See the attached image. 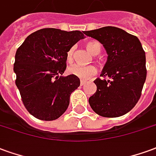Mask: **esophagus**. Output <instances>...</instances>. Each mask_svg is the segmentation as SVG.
<instances>
[{
  "label": "esophagus",
  "instance_id": "34e87169",
  "mask_svg": "<svg viewBox=\"0 0 156 156\" xmlns=\"http://www.w3.org/2000/svg\"><path fill=\"white\" fill-rule=\"evenodd\" d=\"M86 83V80H80V85H81V86H84Z\"/></svg>",
  "mask_w": 156,
  "mask_h": 156
}]
</instances>
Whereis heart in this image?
Wrapping results in <instances>:
<instances>
[{
	"mask_svg": "<svg viewBox=\"0 0 156 156\" xmlns=\"http://www.w3.org/2000/svg\"><path fill=\"white\" fill-rule=\"evenodd\" d=\"M86 49L91 53L92 55H97L101 52V44L97 41H90L86 44ZM74 47L71 48L67 51L66 58L67 61L70 62L72 61L74 53ZM68 72L75 76H77L80 79L87 80L95 76L96 74V69L93 66H81L78 65H71L68 67Z\"/></svg>",
	"mask_w": 156,
	"mask_h": 156,
	"instance_id": "heart-1",
	"label": "heart"
}]
</instances>
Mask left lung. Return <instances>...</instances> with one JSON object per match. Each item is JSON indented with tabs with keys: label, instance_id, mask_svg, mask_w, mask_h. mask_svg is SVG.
<instances>
[{
	"label": "left lung",
	"instance_id": "left-lung-1",
	"mask_svg": "<svg viewBox=\"0 0 156 156\" xmlns=\"http://www.w3.org/2000/svg\"><path fill=\"white\" fill-rule=\"evenodd\" d=\"M84 34L101 42L108 55L101 74L104 79L94 80L97 90L89 98L90 107L103 117L128 113L138 102L146 79L145 53L141 43L136 36L115 27Z\"/></svg>",
	"mask_w": 156,
	"mask_h": 156
}]
</instances>
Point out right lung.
<instances>
[{"mask_svg": "<svg viewBox=\"0 0 156 156\" xmlns=\"http://www.w3.org/2000/svg\"><path fill=\"white\" fill-rule=\"evenodd\" d=\"M84 38L80 30L45 28L27 36L17 49L16 85L25 107L33 116L54 120L66 111L70 94L80 82L73 75H61L66 69L67 51Z\"/></svg>", "mask_w": 156, "mask_h": 156, "instance_id": "add662e5", "label": "right lung"}]
</instances>
